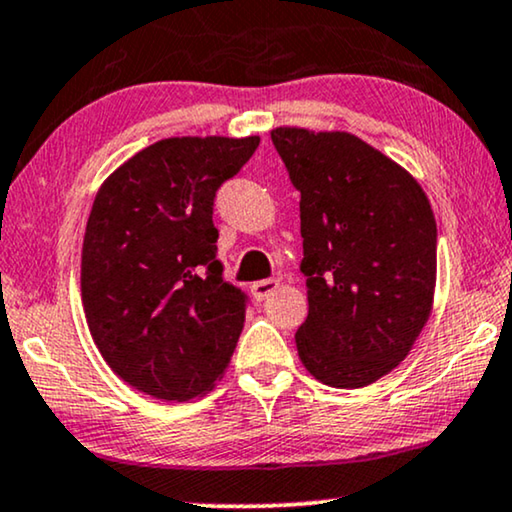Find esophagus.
<instances>
[{
	"instance_id": "obj_1",
	"label": "esophagus",
	"mask_w": 512,
	"mask_h": 512,
	"mask_svg": "<svg viewBox=\"0 0 512 512\" xmlns=\"http://www.w3.org/2000/svg\"><path fill=\"white\" fill-rule=\"evenodd\" d=\"M276 290H278V281H276V278H267V281L252 283V295H255V299H260V302H264V299L274 295Z\"/></svg>"
}]
</instances>
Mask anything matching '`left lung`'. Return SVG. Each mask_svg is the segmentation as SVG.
I'll return each mask as SVG.
<instances>
[{"label": "left lung", "mask_w": 512, "mask_h": 512, "mask_svg": "<svg viewBox=\"0 0 512 512\" xmlns=\"http://www.w3.org/2000/svg\"><path fill=\"white\" fill-rule=\"evenodd\" d=\"M271 140L302 194L309 316L295 335L299 360L327 386H370L403 363L431 318V203L403 166L351 133L281 126Z\"/></svg>", "instance_id": "obj_1"}]
</instances>
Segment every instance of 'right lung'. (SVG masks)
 Instances as JSON below:
<instances>
[{"label": "right lung", "mask_w": 512, "mask_h": 512, "mask_svg": "<svg viewBox=\"0 0 512 512\" xmlns=\"http://www.w3.org/2000/svg\"><path fill=\"white\" fill-rule=\"evenodd\" d=\"M260 138L154 142L102 182L81 250V302L105 363L156 400L199 398L222 379L245 295L222 278L215 192Z\"/></svg>", "instance_id": "1"}]
</instances>
